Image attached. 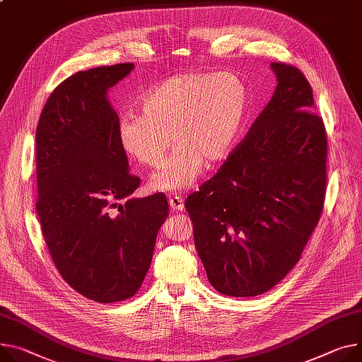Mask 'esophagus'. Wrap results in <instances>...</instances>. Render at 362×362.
Instances as JSON below:
<instances>
[{
    "label": "esophagus",
    "instance_id": "obj_1",
    "mask_svg": "<svg viewBox=\"0 0 362 362\" xmlns=\"http://www.w3.org/2000/svg\"><path fill=\"white\" fill-rule=\"evenodd\" d=\"M170 206L174 211H181L184 209V202H182V197L180 196H173L170 197Z\"/></svg>",
    "mask_w": 362,
    "mask_h": 362
}]
</instances>
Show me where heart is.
<instances>
[{
  "label": "heart",
  "mask_w": 362,
  "mask_h": 362,
  "mask_svg": "<svg viewBox=\"0 0 362 362\" xmlns=\"http://www.w3.org/2000/svg\"><path fill=\"white\" fill-rule=\"evenodd\" d=\"M141 110L120 116L122 148L153 168L173 137L177 148L153 174L151 187L181 189L197 180L206 162H218L232 151L245 117L246 90L233 74L185 72L151 88L141 100Z\"/></svg>",
  "instance_id": "heart-1"
}]
</instances>
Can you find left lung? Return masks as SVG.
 Instances as JSON below:
<instances>
[{
    "label": "left lung",
    "mask_w": 362,
    "mask_h": 362,
    "mask_svg": "<svg viewBox=\"0 0 362 362\" xmlns=\"http://www.w3.org/2000/svg\"><path fill=\"white\" fill-rule=\"evenodd\" d=\"M271 101L217 173L189 194L194 245L221 294L254 297L298 262L323 211L327 136L304 74L272 62Z\"/></svg>",
    "instance_id": "1"
}]
</instances>
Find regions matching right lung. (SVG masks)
Returning a JSON list of instances; mask_svg holds the SVG:
<instances>
[{"instance_id":"right-lung-1","label":"right lung","mask_w":362,"mask_h":362,"mask_svg":"<svg viewBox=\"0 0 362 362\" xmlns=\"http://www.w3.org/2000/svg\"><path fill=\"white\" fill-rule=\"evenodd\" d=\"M133 69L117 64L79 71L52 91L36 129V210L54 267L97 303L133 297L151 267L165 194L132 199L119 116L107 90Z\"/></svg>"}]
</instances>
